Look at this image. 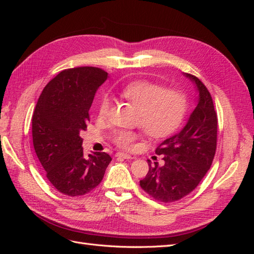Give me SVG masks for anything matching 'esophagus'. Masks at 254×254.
<instances>
[{
    "instance_id": "esophagus-1",
    "label": "esophagus",
    "mask_w": 254,
    "mask_h": 254,
    "mask_svg": "<svg viewBox=\"0 0 254 254\" xmlns=\"http://www.w3.org/2000/svg\"><path fill=\"white\" fill-rule=\"evenodd\" d=\"M115 157H120V158H124V159H131V156L128 155V153H125V152H117L115 153Z\"/></svg>"
}]
</instances>
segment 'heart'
<instances>
[{
  "mask_svg": "<svg viewBox=\"0 0 254 254\" xmlns=\"http://www.w3.org/2000/svg\"><path fill=\"white\" fill-rule=\"evenodd\" d=\"M121 95L139 110L137 124L150 137L161 139L179 128L188 111V98L177 89H165L159 83L145 79L128 82L121 89ZM111 101L104 96L98 106L99 118L109 112ZM139 133L133 130L119 129L112 134L113 143L123 149H131Z\"/></svg>",
  "mask_w": 254,
  "mask_h": 254,
  "instance_id": "1",
  "label": "heart"
}]
</instances>
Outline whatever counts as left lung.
<instances>
[{
  "label": "left lung",
  "instance_id": "left-lung-1",
  "mask_svg": "<svg viewBox=\"0 0 254 254\" xmlns=\"http://www.w3.org/2000/svg\"><path fill=\"white\" fill-rule=\"evenodd\" d=\"M199 91V99L180 132L161 143L156 153L163 165L151 164L141 188L165 203L179 200L193 191L210 170L217 145V113L209 90L196 76L186 73Z\"/></svg>",
  "mask_w": 254,
  "mask_h": 254
}]
</instances>
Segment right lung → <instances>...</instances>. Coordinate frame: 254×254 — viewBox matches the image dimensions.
<instances>
[{
    "label": "right lung",
    "instance_id": "right-lung-1",
    "mask_svg": "<svg viewBox=\"0 0 254 254\" xmlns=\"http://www.w3.org/2000/svg\"><path fill=\"white\" fill-rule=\"evenodd\" d=\"M108 73L99 67L66 68L44 87L33 114L36 155L52 186L67 196L89 193L102 182L111 157H83L79 133L87 129L89 110Z\"/></svg>",
    "mask_w": 254,
    "mask_h": 254
}]
</instances>
